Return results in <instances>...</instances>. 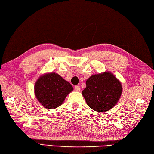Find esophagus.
I'll use <instances>...</instances> for the list:
<instances>
[{
    "label": "esophagus",
    "mask_w": 154,
    "mask_h": 154,
    "mask_svg": "<svg viewBox=\"0 0 154 154\" xmlns=\"http://www.w3.org/2000/svg\"><path fill=\"white\" fill-rule=\"evenodd\" d=\"M75 90L77 91H80V90H81V88L79 87V86H75Z\"/></svg>",
    "instance_id": "1"
}]
</instances>
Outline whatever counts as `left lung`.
Listing matches in <instances>:
<instances>
[{
  "instance_id": "left-lung-1",
  "label": "left lung",
  "mask_w": 154,
  "mask_h": 154,
  "mask_svg": "<svg viewBox=\"0 0 154 154\" xmlns=\"http://www.w3.org/2000/svg\"><path fill=\"white\" fill-rule=\"evenodd\" d=\"M120 82L110 72L91 76L82 91L88 106L98 112H106L115 106L122 95Z\"/></svg>"
}]
</instances>
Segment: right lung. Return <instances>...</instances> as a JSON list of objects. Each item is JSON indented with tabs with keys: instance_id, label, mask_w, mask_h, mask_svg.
<instances>
[{
	"instance_id": "1",
	"label": "right lung",
	"mask_w": 154,
	"mask_h": 154,
	"mask_svg": "<svg viewBox=\"0 0 154 154\" xmlns=\"http://www.w3.org/2000/svg\"><path fill=\"white\" fill-rule=\"evenodd\" d=\"M72 90L71 84L56 73L40 77L34 86L38 100L48 109H55L61 106Z\"/></svg>"
}]
</instances>
